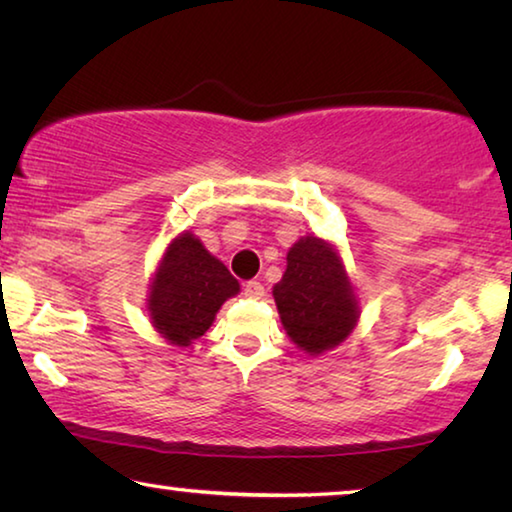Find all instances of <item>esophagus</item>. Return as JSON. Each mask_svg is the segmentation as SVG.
<instances>
[{"instance_id":"34e87169","label":"esophagus","mask_w":512,"mask_h":512,"mask_svg":"<svg viewBox=\"0 0 512 512\" xmlns=\"http://www.w3.org/2000/svg\"><path fill=\"white\" fill-rule=\"evenodd\" d=\"M244 296L259 300V298L264 296V284H262V282H257V280H250V282H246V284H244Z\"/></svg>"}]
</instances>
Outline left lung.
<instances>
[{"mask_svg": "<svg viewBox=\"0 0 512 512\" xmlns=\"http://www.w3.org/2000/svg\"><path fill=\"white\" fill-rule=\"evenodd\" d=\"M284 332L307 354L334 350L352 334L359 302L339 250L314 235L287 253V271L273 287Z\"/></svg>", "mask_w": 512, "mask_h": 512, "instance_id": "left-lung-1", "label": "left lung"}]
</instances>
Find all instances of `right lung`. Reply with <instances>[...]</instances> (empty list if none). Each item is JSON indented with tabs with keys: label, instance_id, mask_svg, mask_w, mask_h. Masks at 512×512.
<instances>
[{
	"label": "right lung",
	"instance_id": "1",
	"mask_svg": "<svg viewBox=\"0 0 512 512\" xmlns=\"http://www.w3.org/2000/svg\"><path fill=\"white\" fill-rule=\"evenodd\" d=\"M237 293L239 282L221 259L207 253L192 232H183L167 246L153 275L151 323L171 345L187 348L201 339L223 302Z\"/></svg>",
	"mask_w": 512,
	"mask_h": 512
}]
</instances>
